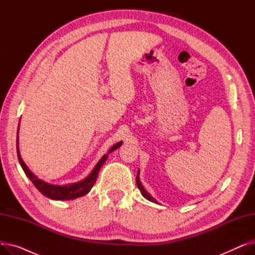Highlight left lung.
I'll return each instance as SVG.
<instances>
[{
  "label": "left lung",
  "mask_w": 255,
  "mask_h": 255,
  "mask_svg": "<svg viewBox=\"0 0 255 255\" xmlns=\"http://www.w3.org/2000/svg\"><path fill=\"white\" fill-rule=\"evenodd\" d=\"M136 185H137V187H138V189L140 190V192H141V194H142V196L144 197V198H146L148 200H150V202H152V203H155V204H158V202L157 200L148 192L146 191L144 188H143V186H142V184H141V182H140V180H139V169L137 170V176H136Z\"/></svg>",
  "instance_id": "8db88e82"
}]
</instances>
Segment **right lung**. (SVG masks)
Instances as JSON below:
<instances>
[{
  "label": "right lung",
  "mask_w": 255,
  "mask_h": 255,
  "mask_svg": "<svg viewBox=\"0 0 255 255\" xmlns=\"http://www.w3.org/2000/svg\"><path fill=\"white\" fill-rule=\"evenodd\" d=\"M18 131H19V125L17 128V137H16V150H17V157H18V161L23 169L25 176L28 177L36 188L41 192L44 196L50 198V199H55V200H71L75 199L77 197L84 196L90 192L92 189V187L94 184L96 183L97 177L99 170L101 166L105 163L106 159L109 158V155L116 151L118 148H120L121 145L123 144V141H119L116 144H114L112 148L109 150L105 155L102 156V158L99 160L98 163L94 167V169L91 171L90 175L85 178L84 180L79 181L77 183H72V184H67V185H52L49 183H46L42 180H40L37 176H35L34 173L29 169V167L26 166V164L23 162V160L20 156L19 152V146H18Z\"/></svg>",
  "instance_id": "right-lung-1"
}]
</instances>
